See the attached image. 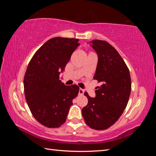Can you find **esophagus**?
I'll use <instances>...</instances> for the list:
<instances>
[{
  "instance_id": "34e87169",
  "label": "esophagus",
  "mask_w": 156,
  "mask_h": 156,
  "mask_svg": "<svg viewBox=\"0 0 156 156\" xmlns=\"http://www.w3.org/2000/svg\"><path fill=\"white\" fill-rule=\"evenodd\" d=\"M84 91L83 90V89H79V92H78V94L79 95H80V96H82V95H83L84 94Z\"/></svg>"
}]
</instances>
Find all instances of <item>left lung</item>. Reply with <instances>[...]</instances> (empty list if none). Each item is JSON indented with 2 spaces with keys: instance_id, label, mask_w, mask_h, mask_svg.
Masks as SVG:
<instances>
[{
  "instance_id": "1",
  "label": "left lung",
  "mask_w": 156,
  "mask_h": 156,
  "mask_svg": "<svg viewBox=\"0 0 156 156\" xmlns=\"http://www.w3.org/2000/svg\"><path fill=\"white\" fill-rule=\"evenodd\" d=\"M89 43L98 58L94 79L100 86L95 91V98L84 92L88 104L82 109V114L91 128L104 130L122 114L130 96L131 80L127 66L114 47L100 40Z\"/></svg>"
}]
</instances>
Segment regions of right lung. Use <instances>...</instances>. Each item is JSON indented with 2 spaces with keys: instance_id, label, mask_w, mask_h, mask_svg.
I'll return each instance as SVG.
<instances>
[{
  "instance_id": "right-lung-1",
  "label": "right lung",
  "mask_w": 156,
  "mask_h": 156,
  "mask_svg": "<svg viewBox=\"0 0 156 156\" xmlns=\"http://www.w3.org/2000/svg\"><path fill=\"white\" fill-rule=\"evenodd\" d=\"M79 40L56 37L37 51L24 78L26 100L36 120L49 128H56L67 119L72 100L78 96L76 84L66 86L59 80Z\"/></svg>"
}]
</instances>
